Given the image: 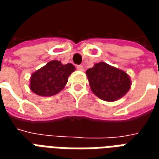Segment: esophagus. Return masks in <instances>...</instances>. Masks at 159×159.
Listing matches in <instances>:
<instances>
[{
	"label": "esophagus",
	"instance_id": "1",
	"mask_svg": "<svg viewBox=\"0 0 159 159\" xmlns=\"http://www.w3.org/2000/svg\"><path fill=\"white\" fill-rule=\"evenodd\" d=\"M76 70H80V71H83L84 70V68H83V66H76Z\"/></svg>",
	"mask_w": 159,
	"mask_h": 159
}]
</instances>
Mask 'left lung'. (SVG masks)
Instances as JSON below:
<instances>
[{"label":"left lung","mask_w":159,"mask_h":159,"mask_svg":"<svg viewBox=\"0 0 159 159\" xmlns=\"http://www.w3.org/2000/svg\"><path fill=\"white\" fill-rule=\"evenodd\" d=\"M86 75L92 92L105 101L119 100L131 87L130 77L125 71L105 62L97 63L87 70Z\"/></svg>","instance_id":"8db88e82"}]
</instances>
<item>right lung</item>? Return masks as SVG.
I'll return each instance as SVG.
<instances>
[{
	"instance_id": "add662e5",
	"label": "right lung",
	"mask_w": 159,
	"mask_h": 159,
	"mask_svg": "<svg viewBox=\"0 0 159 159\" xmlns=\"http://www.w3.org/2000/svg\"><path fill=\"white\" fill-rule=\"evenodd\" d=\"M75 70L70 63L63 65L61 61L52 60L31 74L30 89L39 96L55 95L65 88L68 77Z\"/></svg>"
}]
</instances>
